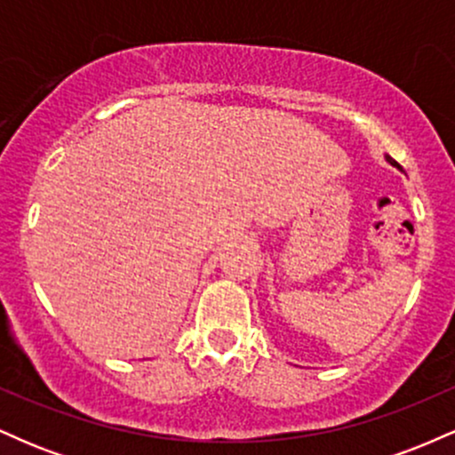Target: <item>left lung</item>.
I'll use <instances>...</instances> for the list:
<instances>
[{
  "instance_id": "1",
  "label": "left lung",
  "mask_w": 455,
  "mask_h": 455,
  "mask_svg": "<svg viewBox=\"0 0 455 455\" xmlns=\"http://www.w3.org/2000/svg\"><path fill=\"white\" fill-rule=\"evenodd\" d=\"M387 162H391V164H394V166H398V169H400V164H398V162H395L394 158H389V156H387Z\"/></svg>"
}]
</instances>
